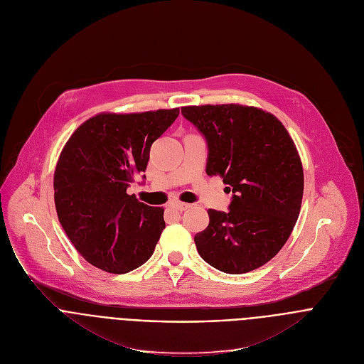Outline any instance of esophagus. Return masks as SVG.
I'll list each match as a JSON object with an SVG mask.
<instances>
[{
	"label": "esophagus",
	"mask_w": 364,
	"mask_h": 364,
	"mask_svg": "<svg viewBox=\"0 0 364 364\" xmlns=\"http://www.w3.org/2000/svg\"><path fill=\"white\" fill-rule=\"evenodd\" d=\"M171 206H173L174 209H177V210H186V209L190 208V203H184V202L174 200V202H171Z\"/></svg>",
	"instance_id": "1"
}]
</instances>
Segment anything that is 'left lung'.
I'll return each mask as SVG.
<instances>
[{"label": "left lung", "instance_id": "left-lung-1", "mask_svg": "<svg viewBox=\"0 0 364 364\" xmlns=\"http://www.w3.org/2000/svg\"><path fill=\"white\" fill-rule=\"evenodd\" d=\"M208 141V176L232 188L228 212L209 209L195 235L200 257L225 274H247L287 243L301 208L304 176L296 143L281 121L240 104L183 107ZM228 187V188H230Z\"/></svg>", "mask_w": 364, "mask_h": 364}]
</instances>
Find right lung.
Here are the masks:
<instances>
[{
  "label": "right lung",
  "instance_id": "add662e5",
  "mask_svg": "<svg viewBox=\"0 0 364 364\" xmlns=\"http://www.w3.org/2000/svg\"><path fill=\"white\" fill-rule=\"evenodd\" d=\"M180 108L101 112L70 136L54 171L60 224L76 250L109 274L146 262L165 228L164 209L144 205L127 187L146 171L152 143Z\"/></svg>",
  "mask_w": 364,
  "mask_h": 364
}]
</instances>
